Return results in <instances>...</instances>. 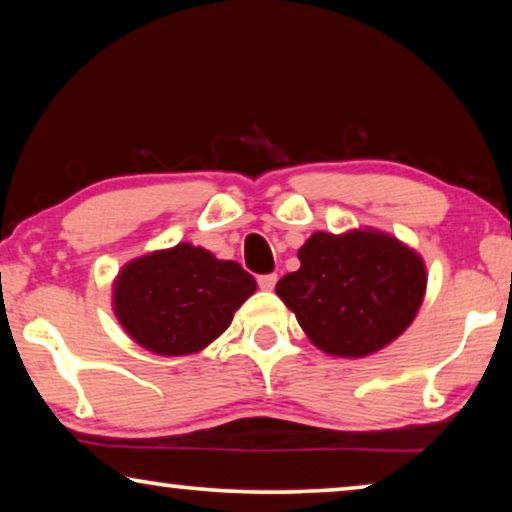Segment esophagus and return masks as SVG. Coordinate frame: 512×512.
I'll list each match as a JSON object with an SVG mask.
<instances>
[{
	"mask_svg": "<svg viewBox=\"0 0 512 512\" xmlns=\"http://www.w3.org/2000/svg\"><path fill=\"white\" fill-rule=\"evenodd\" d=\"M276 282H278L276 273H264V276L257 278V285L259 289H264V292H271V289L276 287Z\"/></svg>",
	"mask_w": 512,
	"mask_h": 512,
	"instance_id": "obj_1",
	"label": "esophagus"
}]
</instances>
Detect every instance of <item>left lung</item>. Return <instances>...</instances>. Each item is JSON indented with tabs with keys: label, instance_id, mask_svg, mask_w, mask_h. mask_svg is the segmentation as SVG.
Listing matches in <instances>:
<instances>
[{
	"label": "left lung",
	"instance_id": "left-lung-1",
	"mask_svg": "<svg viewBox=\"0 0 512 512\" xmlns=\"http://www.w3.org/2000/svg\"><path fill=\"white\" fill-rule=\"evenodd\" d=\"M299 259L301 269L282 276L276 294L326 354L356 358L377 352L421 308L425 266L391 236L317 232Z\"/></svg>",
	"mask_w": 512,
	"mask_h": 512
}]
</instances>
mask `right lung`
<instances>
[{"label":"right lung","instance_id":"add662e5","mask_svg":"<svg viewBox=\"0 0 512 512\" xmlns=\"http://www.w3.org/2000/svg\"><path fill=\"white\" fill-rule=\"evenodd\" d=\"M255 287L241 264L179 243L124 266L114 282V312L149 352L193 354L230 326Z\"/></svg>","mask_w":512,"mask_h":512}]
</instances>
